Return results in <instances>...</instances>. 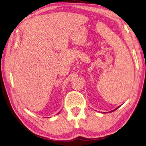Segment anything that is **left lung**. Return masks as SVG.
<instances>
[{
	"label": "left lung",
	"mask_w": 146,
	"mask_h": 146,
	"mask_svg": "<svg viewBox=\"0 0 146 146\" xmlns=\"http://www.w3.org/2000/svg\"><path fill=\"white\" fill-rule=\"evenodd\" d=\"M119 107H120V106H119V107H117V108H115V109H114V110H111V111H109V113H110V112H112V111H115V110H117V108H119ZM104 113H105V112H104Z\"/></svg>",
	"instance_id": "left-lung-1"
}]
</instances>
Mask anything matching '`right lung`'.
<instances>
[{
  "mask_svg": "<svg viewBox=\"0 0 146 146\" xmlns=\"http://www.w3.org/2000/svg\"><path fill=\"white\" fill-rule=\"evenodd\" d=\"M58 114H59V113H58Z\"/></svg>",
  "mask_w": 146,
  "mask_h": 146,
  "instance_id": "add662e5",
  "label": "right lung"
}]
</instances>
